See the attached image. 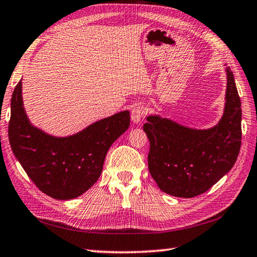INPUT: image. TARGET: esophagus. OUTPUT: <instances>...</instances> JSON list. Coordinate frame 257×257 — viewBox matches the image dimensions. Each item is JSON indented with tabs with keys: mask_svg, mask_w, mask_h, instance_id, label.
Segmentation results:
<instances>
[{
	"mask_svg": "<svg viewBox=\"0 0 257 257\" xmlns=\"http://www.w3.org/2000/svg\"><path fill=\"white\" fill-rule=\"evenodd\" d=\"M145 112H147V110H145V107L143 105L135 106V107L132 109V112H131V118H132V122L135 124L141 122L144 117Z\"/></svg>",
	"mask_w": 257,
	"mask_h": 257,
	"instance_id": "1",
	"label": "esophagus"
}]
</instances>
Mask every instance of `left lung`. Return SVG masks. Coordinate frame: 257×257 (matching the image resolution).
I'll list each match as a JSON object with an SVG mask.
<instances>
[{
    "label": "left lung",
    "mask_w": 257,
    "mask_h": 257,
    "mask_svg": "<svg viewBox=\"0 0 257 257\" xmlns=\"http://www.w3.org/2000/svg\"><path fill=\"white\" fill-rule=\"evenodd\" d=\"M226 103L218 124L190 128L159 115L143 125L150 141L149 171L163 192L192 198L206 192L228 172L241 142L240 98L233 71L227 67Z\"/></svg>",
    "instance_id": "8db88e82"
}]
</instances>
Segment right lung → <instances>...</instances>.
Returning <instances> with one entry per match:
<instances>
[{
  "label": "right lung",
  "instance_id": "right-lung-1",
  "mask_svg": "<svg viewBox=\"0 0 257 257\" xmlns=\"http://www.w3.org/2000/svg\"><path fill=\"white\" fill-rule=\"evenodd\" d=\"M130 126V112L116 113L66 138L52 137L30 123L22 80L11 99L9 140L14 156L40 190L59 200L79 197L98 180L105 157Z\"/></svg>",
  "mask_w": 257,
  "mask_h": 257
}]
</instances>
